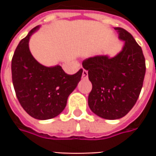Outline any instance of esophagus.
I'll return each instance as SVG.
<instances>
[{
  "label": "esophagus",
  "mask_w": 156,
  "mask_h": 156,
  "mask_svg": "<svg viewBox=\"0 0 156 156\" xmlns=\"http://www.w3.org/2000/svg\"><path fill=\"white\" fill-rule=\"evenodd\" d=\"M87 76H88L87 71L84 69V70H83V72H82V79H87Z\"/></svg>",
  "instance_id": "34e87169"
}]
</instances>
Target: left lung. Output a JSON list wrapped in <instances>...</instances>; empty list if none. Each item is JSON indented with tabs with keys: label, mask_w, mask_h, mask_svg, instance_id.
Segmentation results:
<instances>
[{
	"label": "left lung",
	"mask_w": 156,
	"mask_h": 156,
	"mask_svg": "<svg viewBox=\"0 0 156 156\" xmlns=\"http://www.w3.org/2000/svg\"><path fill=\"white\" fill-rule=\"evenodd\" d=\"M125 41L115 57L96 55L83 61L92 90L88 106L98 116L115 120L125 116L135 106L141 93L146 73L141 48L132 34L122 27H115Z\"/></svg>",
	"instance_id": "obj_1"
}]
</instances>
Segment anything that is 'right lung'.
<instances>
[{"label": "right lung", "instance_id": "obj_1", "mask_svg": "<svg viewBox=\"0 0 156 156\" xmlns=\"http://www.w3.org/2000/svg\"><path fill=\"white\" fill-rule=\"evenodd\" d=\"M39 26L34 27L18 44L12 58V81L23 109L30 116L48 120L60 115L69 94L81 81L82 69L68 75L61 66L45 67L31 55L28 41Z\"/></svg>", "mask_w": 156, "mask_h": 156}]
</instances>
